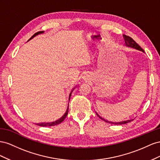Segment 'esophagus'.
Returning a JSON list of instances; mask_svg holds the SVG:
<instances>
[{
	"instance_id": "1",
	"label": "esophagus",
	"mask_w": 160,
	"mask_h": 160,
	"mask_svg": "<svg viewBox=\"0 0 160 160\" xmlns=\"http://www.w3.org/2000/svg\"><path fill=\"white\" fill-rule=\"evenodd\" d=\"M82 78H83V79H86V78H88V76L86 75V74H84L83 76H82Z\"/></svg>"
}]
</instances>
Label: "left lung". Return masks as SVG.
<instances>
[{
    "label": "left lung",
    "instance_id": "left-lung-1",
    "mask_svg": "<svg viewBox=\"0 0 160 160\" xmlns=\"http://www.w3.org/2000/svg\"><path fill=\"white\" fill-rule=\"evenodd\" d=\"M123 38H124L125 39V43H126V45L127 47H130V48H134V49H136L138 50H139V51H141L144 52L143 49L141 48L139 45L135 41L132 39L131 37H129V36H127V35H123ZM97 115H98V117L101 118V119L104 121H105L107 122H109V123H111V124H115V125H122V124H126V123L127 122H129L131 121H133V119H130V120H127V121H121V122H111V121H108L105 119H104L103 118H102L101 117H100L98 114L97 113Z\"/></svg>",
    "mask_w": 160,
    "mask_h": 160
}]
</instances>
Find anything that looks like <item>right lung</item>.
<instances>
[{"label": "right lung", "mask_w": 160, "mask_h": 160, "mask_svg": "<svg viewBox=\"0 0 160 160\" xmlns=\"http://www.w3.org/2000/svg\"><path fill=\"white\" fill-rule=\"evenodd\" d=\"M43 33V31H39V32H38V33H35L33 36H32V37L29 39V40L31 39H33L34 37H35L36 35H38L41 34V33ZM73 90H74V88L72 89V90L71 91V92L70 93V95H69V100H70V97H71V95H72V92ZM69 100H68V102H69ZM68 108H67V109H66V112L64 113V115H63L61 118H59V119H58L57 121L52 122H41V123H38L37 125H39V126H41V127H52V126L57 125H58V124H60V123H61L63 120L65 119V118L66 117V116H67V115H68Z\"/></svg>", "instance_id": "obj_1"}]
</instances>
